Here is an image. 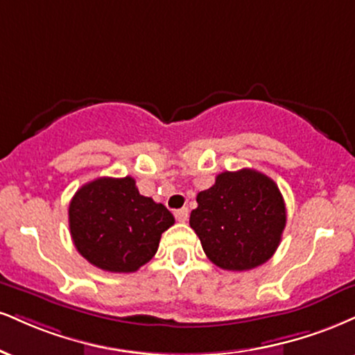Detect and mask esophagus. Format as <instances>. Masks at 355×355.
<instances>
[{
    "instance_id": "1",
    "label": "esophagus",
    "mask_w": 355,
    "mask_h": 355,
    "mask_svg": "<svg viewBox=\"0 0 355 355\" xmlns=\"http://www.w3.org/2000/svg\"><path fill=\"white\" fill-rule=\"evenodd\" d=\"M175 218L182 221V223H185V221L189 220V208H180V210L175 211Z\"/></svg>"
}]
</instances>
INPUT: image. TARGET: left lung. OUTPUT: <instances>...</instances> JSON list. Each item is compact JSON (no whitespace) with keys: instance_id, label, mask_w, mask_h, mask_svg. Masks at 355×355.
Wrapping results in <instances>:
<instances>
[{"instance_id":"left-lung-1","label":"left lung","mask_w":355,"mask_h":355,"mask_svg":"<svg viewBox=\"0 0 355 355\" xmlns=\"http://www.w3.org/2000/svg\"><path fill=\"white\" fill-rule=\"evenodd\" d=\"M190 226L211 263L248 271L275 254L286 226V205L270 177L253 168L223 172L196 195Z\"/></svg>"}]
</instances>
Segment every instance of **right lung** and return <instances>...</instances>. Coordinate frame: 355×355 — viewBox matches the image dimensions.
<instances>
[{
  "label": "right lung",
  "instance_id": "right-lung-1",
  "mask_svg": "<svg viewBox=\"0 0 355 355\" xmlns=\"http://www.w3.org/2000/svg\"><path fill=\"white\" fill-rule=\"evenodd\" d=\"M175 223L162 203L139 193L132 177H101L76 191L69 205L74 246L96 268L134 272L159 250Z\"/></svg>",
  "mask_w": 355,
  "mask_h": 355
}]
</instances>
